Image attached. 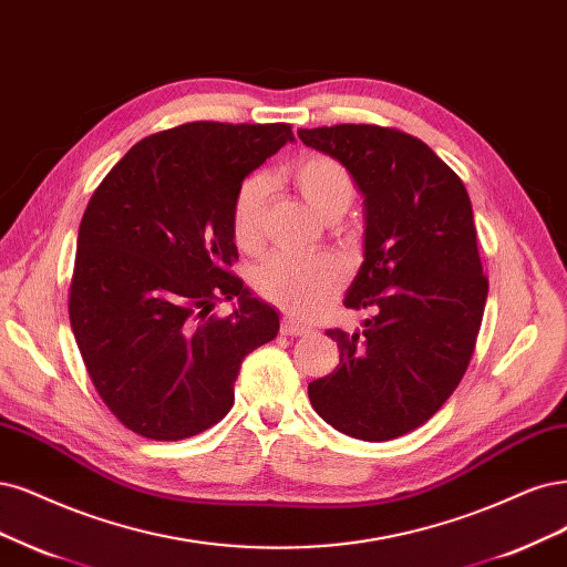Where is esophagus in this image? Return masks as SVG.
I'll return each instance as SVG.
<instances>
[{"mask_svg":"<svg viewBox=\"0 0 567 567\" xmlns=\"http://www.w3.org/2000/svg\"><path fill=\"white\" fill-rule=\"evenodd\" d=\"M309 333H311L309 326H305V323H300V321H296V319H290V317H284V319H281V336L300 338V336H309Z\"/></svg>","mask_w":567,"mask_h":567,"instance_id":"1","label":"esophagus"}]
</instances>
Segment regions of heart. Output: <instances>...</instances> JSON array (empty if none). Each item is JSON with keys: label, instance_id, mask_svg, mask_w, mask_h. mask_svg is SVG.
<instances>
[{"label": "heart", "instance_id": "heart-1", "mask_svg": "<svg viewBox=\"0 0 567 567\" xmlns=\"http://www.w3.org/2000/svg\"><path fill=\"white\" fill-rule=\"evenodd\" d=\"M300 197L319 218L340 220L357 199V181L351 171L328 154H302L284 171ZM269 178L252 173L239 185L231 204V237L241 250L256 252L265 239V213ZM347 267L336 256L298 258L277 252L252 271L250 284L258 296L290 315L307 317L338 296L344 286Z\"/></svg>", "mask_w": 567, "mask_h": 567}]
</instances>
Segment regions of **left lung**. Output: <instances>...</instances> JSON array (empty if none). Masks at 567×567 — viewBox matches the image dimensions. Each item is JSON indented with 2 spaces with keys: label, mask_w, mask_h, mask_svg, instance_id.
Returning <instances> with one entry per match:
<instances>
[{
  "label": "left lung",
  "mask_w": 567,
  "mask_h": 567,
  "mask_svg": "<svg viewBox=\"0 0 567 567\" xmlns=\"http://www.w3.org/2000/svg\"><path fill=\"white\" fill-rule=\"evenodd\" d=\"M307 147L340 159L363 192L365 260L344 307L375 309L340 347L309 401L338 432L389 441L451 399L470 368L487 298L470 194L415 135L375 124L300 128Z\"/></svg>",
  "instance_id": "left-lung-1"
}]
</instances>
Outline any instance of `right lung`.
Returning <instances> with one entry per match:
<instances>
[{
    "mask_svg": "<svg viewBox=\"0 0 567 567\" xmlns=\"http://www.w3.org/2000/svg\"><path fill=\"white\" fill-rule=\"evenodd\" d=\"M290 124L189 122L135 143L95 187L76 237L70 323L110 413L152 441L218 424L279 315L229 267L234 194ZM240 300L229 318L212 311Z\"/></svg>",
    "mask_w": 567,
    "mask_h": 567,
    "instance_id": "right-lung-1",
    "label": "right lung"
}]
</instances>
